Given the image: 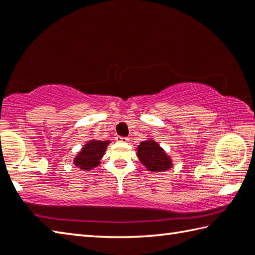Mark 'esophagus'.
<instances>
[{"instance_id":"esophagus-1","label":"esophagus","mask_w":255,"mask_h":255,"mask_svg":"<svg viewBox=\"0 0 255 255\" xmlns=\"http://www.w3.org/2000/svg\"><path fill=\"white\" fill-rule=\"evenodd\" d=\"M116 140L120 141V143H127L129 140L128 137H122V136H116Z\"/></svg>"}]
</instances>
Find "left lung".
I'll return each mask as SVG.
<instances>
[{
  "label": "left lung",
  "mask_w": 255,
  "mask_h": 255,
  "mask_svg": "<svg viewBox=\"0 0 255 255\" xmlns=\"http://www.w3.org/2000/svg\"><path fill=\"white\" fill-rule=\"evenodd\" d=\"M137 156L146 169L152 172L166 171L172 167L170 156H167L161 146L152 139L144 140L138 145Z\"/></svg>",
  "instance_id": "1"
}]
</instances>
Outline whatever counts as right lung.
I'll use <instances>...</instances> for the list:
<instances>
[{
  "mask_svg": "<svg viewBox=\"0 0 255 255\" xmlns=\"http://www.w3.org/2000/svg\"><path fill=\"white\" fill-rule=\"evenodd\" d=\"M109 140H90L84 145L74 159V164L81 170L89 171L100 164V159L106 152Z\"/></svg>",
  "mask_w": 255,
  "mask_h": 255,
  "instance_id": "1",
  "label": "right lung"
}]
</instances>
